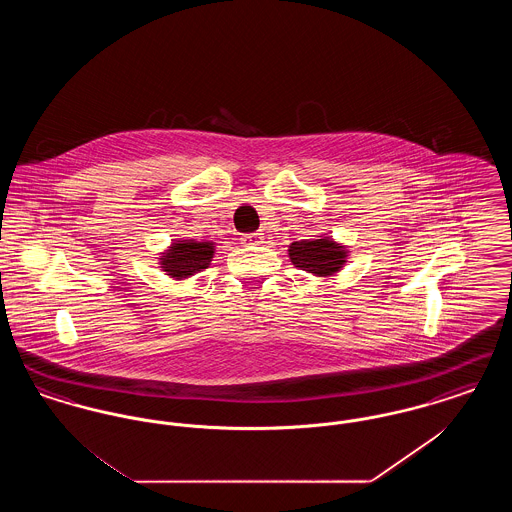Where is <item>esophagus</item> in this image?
I'll list each match as a JSON object with an SVG mask.
<instances>
[{
  "mask_svg": "<svg viewBox=\"0 0 512 512\" xmlns=\"http://www.w3.org/2000/svg\"><path fill=\"white\" fill-rule=\"evenodd\" d=\"M263 234L261 232H253V234H245V236H242V244L245 245H257V244H263Z\"/></svg>",
  "mask_w": 512,
  "mask_h": 512,
  "instance_id": "1",
  "label": "esophagus"
}]
</instances>
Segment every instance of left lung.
Instances as JSON below:
<instances>
[{
    "label": "left lung",
    "instance_id": "8db88e82",
    "mask_svg": "<svg viewBox=\"0 0 512 512\" xmlns=\"http://www.w3.org/2000/svg\"><path fill=\"white\" fill-rule=\"evenodd\" d=\"M288 255L295 267L328 280L345 267L349 249L347 245L336 242L332 236H318L317 240L293 242Z\"/></svg>",
    "mask_w": 512,
    "mask_h": 512
}]
</instances>
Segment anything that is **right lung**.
Wrapping results in <instances>:
<instances>
[{
  "instance_id": "1",
  "label": "right lung",
  "mask_w": 512,
  "mask_h": 512,
  "mask_svg": "<svg viewBox=\"0 0 512 512\" xmlns=\"http://www.w3.org/2000/svg\"><path fill=\"white\" fill-rule=\"evenodd\" d=\"M215 247V242L207 240H174L159 255V265L172 280H188L190 276L211 265Z\"/></svg>"
}]
</instances>
